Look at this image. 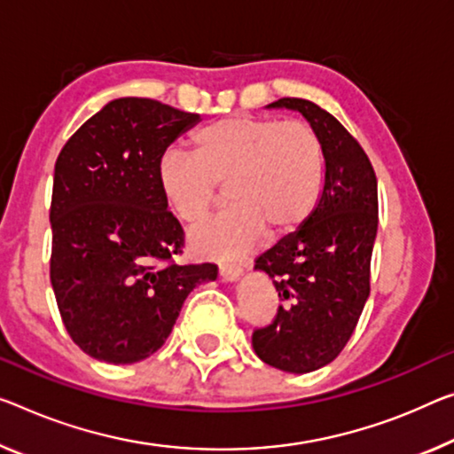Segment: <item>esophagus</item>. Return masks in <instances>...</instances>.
Segmentation results:
<instances>
[{
  "mask_svg": "<svg viewBox=\"0 0 454 454\" xmlns=\"http://www.w3.org/2000/svg\"><path fill=\"white\" fill-rule=\"evenodd\" d=\"M241 274H243V268L235 266V263H223V266H219V276H221V280H225V282L239 280Z\"/></svg>",
  "mask_w": 454,
  "mask_h": 454,
  "instance_id": "esophagus-1",
  "label": "esophagus"
}]
</instances>
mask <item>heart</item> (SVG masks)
<instances>
[{"label": "heart", "instance_id": "obj_1", "mask_svg": "<svg viewBox=\"0 0 454 454\" xmlns=\"http://www.w3.org/2000/svg\"><path fill=\"white\" fill-rule=\"evenodd\" d=\"M158 184L170 211L184 223L203 219L227 188L229 205L188 233L200 255L237 257L268 235L296 233L325 184V148L302 121L237 114L192 137V156L168 150L158 160Z\"/></svg>", "mask_w": 454, "mask_h": 454}]
</instances>
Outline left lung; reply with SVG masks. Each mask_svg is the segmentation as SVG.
I'll return each instance as SVG.
<instances>
[{
  "instance_id": "obj_1",
  "label": "left lung",
  "mask_w": 454,
  "mask_h": 454,
  "mask_svg": "<svg viewBox=\"0 0 454 454\" xmlns=\"http://www.w3.org/2000/svg\"><path fill=\"white\" fill-rule=\"evenodd\" d=\"M271 107L298 111L317 131L325 148V184L310 219L255 260L282 304L271 325L254 331L251 345L263 364L309 373L343 351L367 302L378 178L357 139L329 111L296 97Z\"/></svg>"
}]
</instances>
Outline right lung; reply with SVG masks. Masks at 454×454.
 Here are the masks:
<instances>
[{
  "label": "right lung",
  "instance_id": "right-lung-1",
  "mask_svg": "<svg viewBox=\"0 0 454 454\" xmlns=\"http://www.w3.org/2000/svg\"><path fill=\"white\" fill-rule=\"evenodd\" d=\"M199 114L121 97L81 125L54 166L51 282L68 334L93 359L156 353L215 263L178 266L184 231L158 184V160Z\"/></svg>",
  "mask_w": 454,
  "mask_h": 454
}]
</instances>
